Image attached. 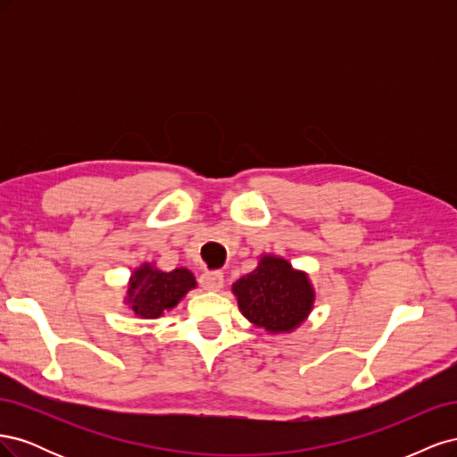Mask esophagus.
Returning a JSON list of instances; mask_svg holds the SVG:
<instances>
[{
	"mask_svg": "<svg viewBox=\"0 0 457 457\" xmlns=\"http://www.w3.org/2000/svg\"><path fill=\"white\" fill-rule=\"evenodd\" d=\"M225 278H223V272H213V270H207L200 276V286L204 289H210V292H217V289L223 287Z\"/></svg>",
	"mask_w": 457,
	"mask_h": 457,
	"instance_id": "34e87169",
	"label": "esophagus"
}]
</instances>
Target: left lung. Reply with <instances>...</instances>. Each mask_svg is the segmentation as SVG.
<instances>
[{
	"mask_svg": "<svg viewBox=\"0 0 457 457\" xmlns=\"http://www.w3.org/2000/svg\"><path fill=\"white\" fill-rule=\"evenodd\" d=\"M247 320L269 331H289L305 320L314 292L307 276L278 257H262L259 267L232 286Z\"/></svg>",
	"mask_w": 457,
	"mask_h": 457,
	"instance_id": "8db88e82",
	"label": "left lung"
}]
</instances>
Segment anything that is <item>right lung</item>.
<instances>
[{
	"label": "right lung",
	"instance_id": "1",
	"mask_svg": "<svg viewBox=\"0 0 457 457\" xmlns=\"http://www.w3.org/2000/svg\"><path fill=\"white\" fill-rule=\"evenodd\" d=\"M195 286V276L187 269L162 272L145 265L131 276V309L143 318H158L163 311L175 307L179 299Z\"/></svg>",
	"mask_w": 457,
	"mask_h": 457
}]
</instances>
